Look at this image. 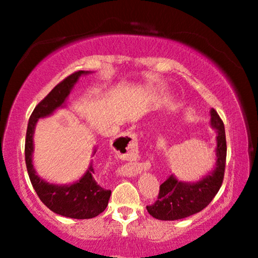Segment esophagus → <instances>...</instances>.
Returning <instances> with one entry per match:
<instances>
[{
  "instance_id": "obj_1",
  "label": "esophagus",
  "mask_w": 258,
  "mask_h": 258,
  "mask_svg": "<svg viewBox=\"0 0 258 258\" xmlns=\"http://www.w3.org/2000/svg\"><path fill=\"white\" fill-rule=\"evenodd\" d=\"M118 143L123 148H125L126 153L133 154L137 149V140L135 133L133 130H128L126 133H123L118 139Z\"/></svg>"
}]
</instances>
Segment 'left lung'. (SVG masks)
I'll list each match as a JSON object with an SVG mask.
<instances>
[{"label":"left lung","mask_w":258,"mask_h":258,"mask_svg":"<svg viewBox=\"0 0 258 258\" xmlns=\"http://www.w3.org/2000/svg\"><path fill=\"white\" fill-rule=\"evenodd\" d=\"M211 125L217 130L216 168L200 182L183 183L170 175L160 185L156 202L147 206L151 216L162 221H175L199 213L208 207L220 190L227 161V140L224 124L215 109H211Z\"/></svg>","instance_id":"obj_1"}]
</instances>
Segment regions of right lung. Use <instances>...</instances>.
<instances>
[{"mask_svg": "<svg viewBox=\"0 0 258 258\" xmlns=\"http://www.w3.org/2000/svg\"><path fill=\"white\" fill-rule=\"evenodd\" d=\"M87 73L79 70L66 77L35 107L28 122L26 146H24L27 171L37 196L44 203V206L55 214L77 218V220L93 218L103 213L110 199L111 190L102 188L96 182V179L94 178L95 171L93 164L88 169L87 174L72 185H55L47 183L38 177L35 172L31 163V154H33L34 128L37 119L50 115L56 108L61 107L79 77Z\"/></svg>", "mask_w": 258, "mask_h": 258, "instance_id": "1", "label": "right lung"}]
</instances>
